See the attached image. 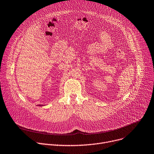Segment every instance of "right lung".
I'll return each instance as SVG.
<instances>
[{"label": "right lung", "mask_w": 154, "mask_h": 154, "mask_svg": "<svg viewBox=\"0 0 154 154\" xmlns=\"http://www.w3.org/2000/svg\"><path fill=\"white\" fill-rule=\"evenodd\" d=\"M39 106H43V105H39Z\"/></svg>", "instance_id": "obj_1"}]
</instances>
